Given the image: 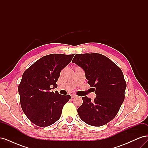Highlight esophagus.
<instances>
[{
	"instance_id": "34e87169",
	"label": "esophagus",
	"mask_w": 148,
	"mask_h": 148,
	"mask_svg": "<svg viewBox=\"0 0 148 148\" xmlns=\"http://www.w3.org/2000/svg\"><path fill=\"white\" fill-rule=\"evenodd\" d=\"M71 97H72V98H74V97H77V95H74V94H72V95H71Z\"/></svg>"
}]
</instances>
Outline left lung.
<instances>
[{"label": "left lung", "instance_id": "left-lung-1", "mask_svg": "<svg viewBox=\"0 0 148 148\" xmlns=\"http://www.w3.org/2000/svg\"><path fill=\"white\" fill-rule=\"evenodd\" d=\"M72 62L84 70L97 96L93 101L82 97L83 104L77 110L79 117L89 125L102 126L115 117L124 101L127 84L122 71L100 53L76 54Z\"/></svg>", "mask_w": 148, "mask_h": 148}]
</instances>
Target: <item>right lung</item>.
Listing matches in <instances>:
<instances>
[{
	"instance_id": "1",
	"label": "right lung",
	"mask_w": 148,
	"mask_h": 148,
	"mask_svg": "<svg viewBox=\"0 0 148 148\" xmlns=\"http://www.w3.org/2000/svg\"><path fill=\"white\" fill-rule=\"evenodd\" d=\"M74 54L59 53L44 56L26 70L18 86L22 110L37 126L44 127L54 123L60 117L62 108L71 96L52 91L61 70L69 65Z\"/></svg>"
}]
</instances>
